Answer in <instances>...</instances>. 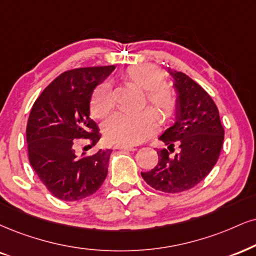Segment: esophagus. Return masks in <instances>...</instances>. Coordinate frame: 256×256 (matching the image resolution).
I'll return each mask as SVG.
<instances>
[{
	"mask_svg": "<svg viewBox=\"0 0 256 256\" xmlns=\"http://www.w3.org/2000/svg\"><path fill=\"white\" fill-rule=\"evenodd\" d=\"M116 150H135L136 148L130 147V146H124V144H116Z\"/></svg>",
	"mask_w": 256,
	"mask_h": 256,
	"instance_id": "34e87169",
	"label": "esophagus"
}]
</instances>
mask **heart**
I'll return each instance as SVG.
<instances>
[{
  "mask_svg": "<svg viewBox=\"0 0 256 256\" xmlns=\"http://www.w3.org/2000/svg\"><path fill=\"white\" fill-rule=\"evenodd\" d=\"M124 80L129 84L146 91L147 103L167 118L176 106V94L171 88L164 84V72L150 64L134 65L124 72ZM114 106V94L108 82L100 84L91 97V114L100 118L108 115ZM158 129V120L150 110L140 114L116 112L104 124V134L114 144L133 146L140 144Z\"/></svg>",
  "mask_w": 256,
  "mask_h": 256,
  "instance_id": "b5f03b06",
  "label": "heart"
}]
</instances>
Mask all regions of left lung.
<instances>
[{
  "label": "left lung",
  "instance_id": "left-lung-1",
  "mask_svg": "<svg viewBox=\"0 0 256 256\" xmlns=\"http://www.w3.org/2000/svg\"><path fill=\"white\" fill-rule=\"evenodd\" d=\"M173 78L176 112L174 123L159 138L170 152L174 144V156L168 150H158L159 162L141 176L148 185L166 194L190 190L209 174L218 159L224 140V129L215 102L200 84L182 72L167 68Z\"/></svg>",
  "mask_w": 256,
  "mask_h": 256
}]
</instances>
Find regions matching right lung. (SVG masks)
I'll use <instances>...</instances> for the list:
<instances>
[{
	"label": "right lung",
	"instance_id": "add662e5",
	"mask_svg": "<svg viewBox=\"0 0 256 256\" xmlns=\"http://www.w3.org/2000/svg\"><path fill=\"white\" fill-rule=\"evenodd\" d=\"M115 66L80 68L56 78L36 100L27 123L30 162L47 190L59 200L74 202L94 194L108 174L112 150L78 158L77 138L100 141L98 126L90 118L94 88Z\"/></svg>",
	"mask_w": 256,
	"mask_h": 256
}]
</instances>
